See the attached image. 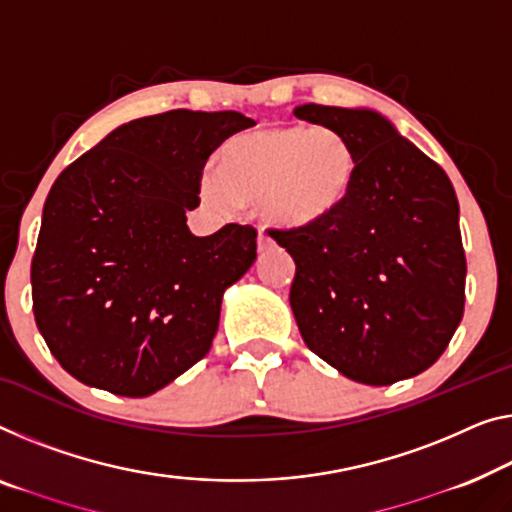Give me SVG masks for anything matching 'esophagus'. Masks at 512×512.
I'll return each mask as SVG.
<instances>
[{
  "mask_svg": "<svg viewBox=\"0 0 512 512\" xmlns=\"http://www.w3.org/2000/svg\"><path fill=\"white\" fill-rule=\"evenodd\" d=\"M257 248H259V250H269V248H273V239L262 230V227H259V232H257Z\"/></svg>",
  "mask_w": 512,
  "mask_h": 512,
  "instance_id": "1",
  "label": "esophagus"
}]
</instances>
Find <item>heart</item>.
Instances as JSON below:
<instances>
[{
  "mask_svg": "<svg viewBox=\"0 0 512 512\" xmlns=\"http://www.w3.org/2000/svg\"><path fill=\"white\" fill-rule=\"evenodd\" d=\"M356 172L352 144L331 128H262L227 140L200 188L218 209L262 200L276 223L312 225L345 204Z\"/></svg>",
  "mask_w": 512,
  "mask_h": 512,
  "instance_id": "heart-1",
  "label": "heart"
}]
</instances>
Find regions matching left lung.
<instances>
[{
	"label": "left lung",
	"instance_id": "obj_1",
	"mask_svg": "<svg viewBox=\"0 0 512 512\" xmlns=\"http://www.w3.org/2000/svg\"><path fill=\"white\" fill-rule=\"evenodd\" d=\"M358 158L354 188L322 223L269 227L296 262L289 303L312 354L388 386L444 354L464 315L467 257L446 172L370 110L301 105Z\"/></svg>",
	"mask_w": 512,
	"mask_h": 512
}]
</instances>
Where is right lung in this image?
<instances>
[{
  "label": "right lung",
  "mask_w": 512,
  "mask_h": 512,
  "mask_svg": "<svg viewBox=\"0 0 512 512\" xmlns=\"http://www.w3.org/2000/svg\"><path fill=\"white\" fill-rule=\"evenodd\" d=\"M246 114L170 110L112 131L52 183L32 257L34 319L61 368L144 398L202 361L223 292L257 257L253 225L190 234L209 156Z\"/></svg>",
  "instance_id": "1"
}]
</instances>
